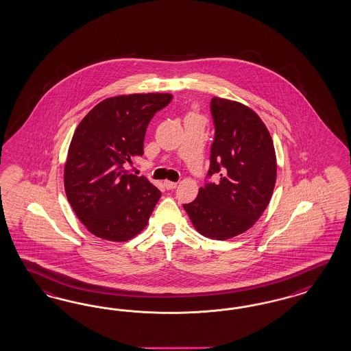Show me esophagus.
I'll list each match as a JSON object with an SVG mask.
<instances>
[{"label":"esophagus","instance_id":"esophagus-1","mask_svg":"<svg viewBox=\"0 0 351 351\" xmlns=\"http://www.w3.org/2000/svg\"><path fill=\"white\" fill-rule=\"evenodd\" d=\"M163 184H165V188H166V189H169V191H171V189H175V188L178 186V184H176V182H173V181L166 180Z\"/></svg>","mask_w":351,"mask_h":351}]
</instances>
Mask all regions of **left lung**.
Here are the masks:
<instances>
[{
	"instance_id": "left-lung-1",
	"label": "left lung",
	"mask_w": 351,
	"mask_h": 351,
	"mask_svg": "<svg viewBox=\"0 0 351 351\" xmlns=\"http://www.w3.org/2000/svg\"><path fill=\"white\" fill-rule=\"evenodd\" d=\"M215 140L208 182L184 208L198 233L226 241L255 225L270 202L276 180L274 144L265 123L248 106L213 97Z\"/></svg>"
}]
</instances>
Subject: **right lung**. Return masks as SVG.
I'll list each match as a JSON object with an SVG mask.
<instances>
[{
	"label": "right lung",
	"mask_w": 351,
	"mask_h": 351,
	"mask_svg": "<svg viewBox=\"0 0 351 351\" xmlns=\"http://www.w3.org/2000/svg\"><path fill=\"white\" fill-rule=\"evenodd\" d=\"M172 100L171 94L108 97L75 128L64 166V188L73 211L90 233L125 242L149 221L160 191L126 165L143 156L150 119Z\"/></svg>",
	"instance_id": "add662e5"
}]
</instances>
